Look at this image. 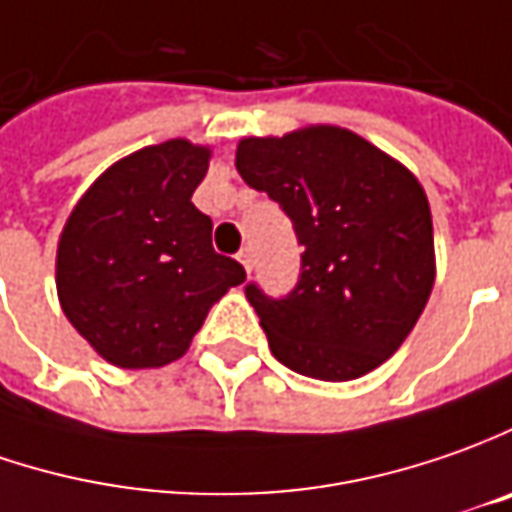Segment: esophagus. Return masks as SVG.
Instances as JSON below:
<instances>
[{
	"label": "esophagus",
	"instance_id": "esophagus-1",
	"mask_svg": "<svg viewBox=\"0 0 512 512\" xmlns=\"http://www.w3.org/2000/svg\"><path fill=\"white\" fill-rule=\"evenodd\" d=\"M238 260L243 263V269H246V272H252V249H240Z\"/></svg>",
	"mask_w": 512,
	"mask_h": 512
}]
</instances>
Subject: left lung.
<instances>
[{"instance_id": "obj_1", "label": "left lung", "mask_w": 512, "mask_h": 512, "mask_svg": "<svg viewBox=\"0 0 512 512\" xmlns=\"http://www.w3.org/2000/svg\"><path fill=\"white\" fill-rule=\"evenodd\" d=\"M235 167L294 223L297 286H246L269 348L303 377L345 382L388 360L416 326L436 277L425 189L391 155L343 127L243 138Z\"/></svg>"}]
</instances>
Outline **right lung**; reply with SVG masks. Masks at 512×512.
I'll list each match as a JSON object with an SVG mask.
<instances>
[{
    "mask_svg": "<svg viewBox=\"0 0 512 512\" xmlns=\"http://www.w3.org/2000/svg\"><path fill=\"white\" fill-rule=\"evenodd\" d=\"M209 147L172 138L115 161L64 223L56 289L67 320L118 368L184 357L209 309L246 280L212 249V221L192 203Z\"/></svg>",
    "mask_w": 512,
    "mask_h": 512,
    "instance_id": "right-lung-1",
    "label": "right lung"
}]
</instances>
